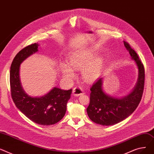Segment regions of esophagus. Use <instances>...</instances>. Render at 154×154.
I'll list each match as a JSON object with an SVG mask.
<instances>
[{
	"label": "esophagus",
	"instance_id": "obj_1",
	"mask_svg": "<svg viewBox=\"0 0 154 154\" xmlns=\"http://www.w3.org/2000/svg\"><path fill=\"white\" fill-rule=\"evenodd\" d=\"M73 94L75 96H79L84 94V91L80 87H75L73 90Z\"/></svg>",
	"mask_w": 154,
	"mask_h": 154
}]
</instances>
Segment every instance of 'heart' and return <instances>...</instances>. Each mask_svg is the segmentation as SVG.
Wrapping results in <instances>:
<instances>
[{
    "label": "heart",
    "mask_w": 154,
    "mask_h": 154,
    "mask_svg": "<svg viewBox=\"0 0 154 154\" xmlns=\"http://www.w3.org/2000/svg\"><path fill=\"white\" fill-rule=\"evenodd\" d=\"M96 52L89 50L83 53H74L68 60V64L62 63L60 70L62 76L67 80L73 79L75 72L81 69V75L87 82H92L101 76L104 65V61L101 57H94Z\"/></svg>",
    "instance_id": "1"
}]
</instances>
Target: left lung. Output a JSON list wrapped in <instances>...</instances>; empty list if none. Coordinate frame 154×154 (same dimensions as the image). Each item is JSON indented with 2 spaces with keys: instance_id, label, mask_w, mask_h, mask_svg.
Returning <instances> with one entry per match:
<instances>
[{
  "instance_id": "obj_1",
  "label": "left lung",
  "mask_w": 154,
  "mask_h": 154,
  "mask_svg": "<svg viewBox=\"0 0 154 154\" xmlns=\"http://www.w3.org/2000/svg\"><path fill=\"white\" fill-rule=\"evenodd\" d=\"M124 45L138 69L137 81L129 94L116 97L104 91L103 77L97 79L91 88L90 103L86 111L90 119L101 125H112L127 118L137 107L142 96L145 79L143 66L129 45L124 41Z\"/></svg>"
}]
</instances>
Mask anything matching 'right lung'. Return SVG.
<instances>
[{
	"label": "right lung",
	"mask_w": 154,
	"mask_h": 154,
	"mask_svg": "<svg viewBox=\"0 0 154 154\" xmlns=\"http://www.w3.org/2000/svg\"><path fill=\"white\" fill-rule=\"evenodd\" d=\"M39 45L38 43L29 45L15 57L10 71L11 95L16 107L29 119L40 125H50L64 117L72 89L54 87L40 97L31 96L25 91L20 78V66L25 60L38 51Z\"/></svg>",
	"instance_id": "obj_1"
}]
</instances>
